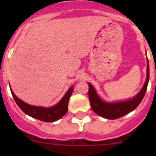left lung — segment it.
<instances>
[{
    "label": "left lung",
    "mask_w": 156,
    "mask_h": 156,
    "mask_svg": "<svg viewBox=\"0 0 156 156\" xmlns=\"http://www.w3.org/2000/svg\"><path fill=\"white\" fill-rule=\"evenodd\" d=\"M147 79H146L145 84L143 85L142 90L137 94V95L130 100L126 101H121V102L116 103H108L103 101L97 93L95 91V88L90 83H88L89 85V91H88V96L90 100V107L95 113L99 116H102L106 119L114 120L119 117L125 116L126 114L130 112L138 106L141 101L143 100L144 95H145L146 90L147 88V84L149 82V62L147 59Z\"/></svg>",
    "instance_id": "8db88e82"
}]
</instances>
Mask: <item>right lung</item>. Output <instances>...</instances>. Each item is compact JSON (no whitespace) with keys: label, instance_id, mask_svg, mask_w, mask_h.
Returning a JSON list of instances; mask_svg holds the SVG:
<instances>
[{"label":"right lung","instance_id":"right-lung-1","mask_svg":"<svg viewBox=\"0 0 156 156\" xmlns=\"http://www.w3.org/2000/svg\"><path fill=\"white\" fill-rule=\"evenodd\" d=\"M73 87H71L66 95H64L61 101L55 106L51 108H44V107H37L30 105L27 103L23 102V100H19L11 90V93L13 95V97L15 100L16 104L22 109V111L24 112L26 114H27L30 116H32L34 118L38 119L40 121H44V122H53L59 119H61L64 115L68 111V104L71 94L73 92Z\"/></svg>","mask_w":156,"mask_h":156}]
</instances>
